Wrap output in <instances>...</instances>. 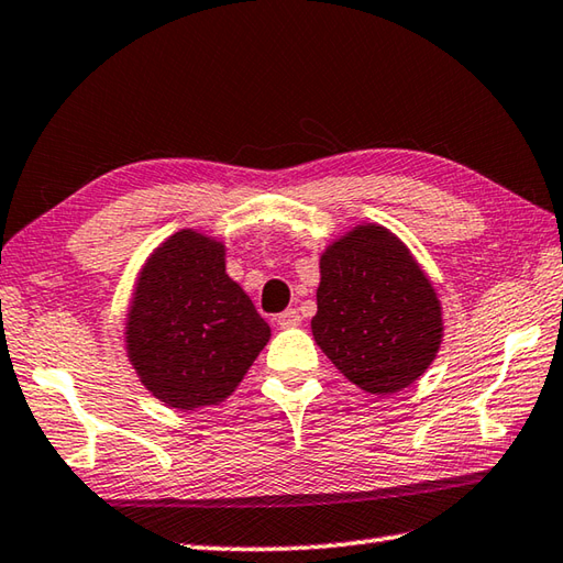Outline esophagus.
I'll return each instance as SVG.
<instances>
[{"instance_id": "1", "label": "esophagus", "mask_w": 563, "mask_h": 563, "mask_svg": "<svg viewBox=\"0 0 563 563\" xmlns=\"http://www.w3.org/2000/svg\"><path fill=\"white\" fill-rule=\"evenodd\" d=\"M275 322H278V327H283V329H292V327L302 324V317L297 310H285L278 317H275Z\"/></svg>"}]
</instances>
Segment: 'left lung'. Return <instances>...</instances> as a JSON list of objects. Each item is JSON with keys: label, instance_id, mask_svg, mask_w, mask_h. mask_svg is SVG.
I'll use <instances>...</instances> for the list:
<instances>
[{"label": "left lung", "instance_id": "obj_1", "mask_svg": "<svg viewBox=\"0 0 563 563\" xmlns=\"http://www.w3.org/2000/svg\"><path fill=\"white\" fill-rule=\"evenodd\" d=\"M312 334L344 376L373 395L398 393L434 361L442 307L402 241L368 224L322 256Z\"/></svg>", "mask_w": 563, "mask_h": 563}]
</instances>
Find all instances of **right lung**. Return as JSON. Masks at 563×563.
<instances>
[{
  "instance_id": "obj_1",
  "label": "right lung",
  "mask_w": 563,
  "mask_h": 563,
  "mask_svg": "<svg viewBox=\"0 0 563 563\" xmlns=\"http://www.w3.org/2000/svg\"><path fill=\"white\" fill-rule=\"evenodd\" d=\"M271 339L249 295L224 273V246L178 231L141 271L126 349L141 383L180 410L214 405Z\"/></svg>"
}]
</instances>
